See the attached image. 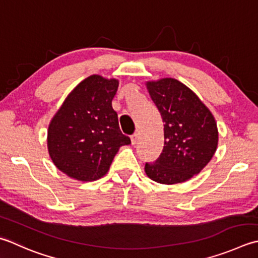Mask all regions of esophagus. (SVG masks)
<instances>
[{
    "label": "esophagus",
    "instance_id": "obj_1",
    "mask_svg": "<svg viewBox=\"0 0 258 258\" xmlns=\"http://www.w3.org/2000/svg\"><path fill=\"white\" fill-rule=\"evenodd\" d=\"M139 135H140V133L139 132H135L132 136H131V142H132V144L134 145V144H136V142H138V140H139Z\"/></svg>",
    "mask_w": 258,
    "mask_h": 258
}]
</instances>
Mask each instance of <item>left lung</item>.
Listing matches in <instances>:
<instances>
[{"label":"left lung","mask_w":258,"mask_h":258,"mask_svg":"<svg viewBox=\"0 0 258 258\" xmlns=\"http://www.w3.org/2000/svg\"><path fill=\"white\" fill-rule=\"evenodd\" d=\"M164 126V146L145 173L162 184L182 183L200 173L218 146L213 113L189 87L174 78L145 83Z\"/></svg>","instance_id":"8db88e82"}]
</instances>
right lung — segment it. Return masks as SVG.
<instances>
[{"label":"right lung","mask_w":258,"mask_h":258,"mask_svg":"<svg viewBox=\"0 0 258 258\" xmlns=\"http://www.w3.org/2000/svg\"><path fill=\"white\" fill-rule=\"evenodd\" d=\"M118 85V79L89 76L69 93L50 120L49 155L70 178L83 182L103 178L120 146L131 143L112 107Z\"/></svg>","instance_id":"add662e5"}]
</instances>
